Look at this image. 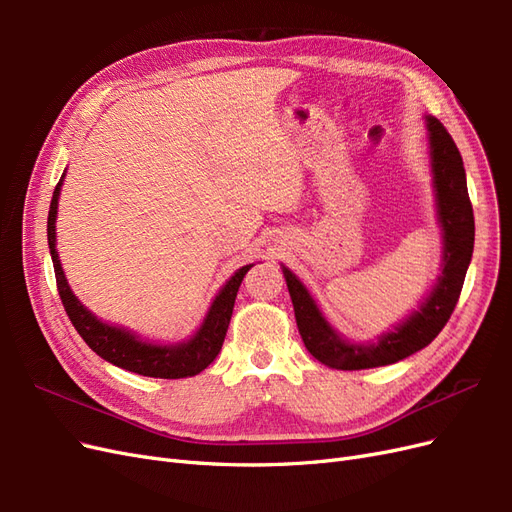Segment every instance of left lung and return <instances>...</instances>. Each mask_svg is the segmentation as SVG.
Wrapping results in <instances>:
<instances>
[{"label":"left lung","mask_w":512,"mask_h":512,"mask_svg":"<svg viewBox=\"0 0 512 512\" xmlns=\"http://www.w3.org/2000/svg\"><path fill=\"white\" fill-rule=\"evenodd\" d=\"M431 156V181L436 215L442 230V265L427 297L393 329L369 342L344 337L322 314L318 301L297 273L282 265L305 348L333 369H371L397 363L429 346L444 329L457 305L474 252V213L468 196L466 168L442 123L425 115Z\"/></svg>","instance_id":"obj_1"}]
</instances>
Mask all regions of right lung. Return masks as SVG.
I'll return each mask as SVG.
<instances>
[{
  "instance_id": "obj_1",
  "label": "right lung",
  "mask_w": 512,
  "mask_h": 512,
  "mask_svg": "<svg viewBox=\"0 0 512 512\" xmlns=\"http://www.w3.org/2000/svg\"><path fill=\"white\" fill-rule=\"evenodd\" d=\"M64 177H66V170L53 192L49 222H46V237H49V252L53 258L59 297L66 307V314L74 324V329L79 331V335L85 339V344L98 356H102L104 361L113 363L121 369L134 371V374L149 376V378H166V380L190 378L200 374V371L209 367L211 361L222 350L239 286L243 282L245 273L254 267V262L252 265L237 269L232 273V277H228V282L218 290V294H215V299L211 301L207 314L203 322H200V327L194 331V335L175 344L149 342V339H143L141 335H136L126 327H119V324H111L98 318L94 312H89V309L79 301V297L72 292L66 280L64 267H61L59 262L57 232H55L59 194H61V185H64Z\"/></svg>"
}]
</instances>
